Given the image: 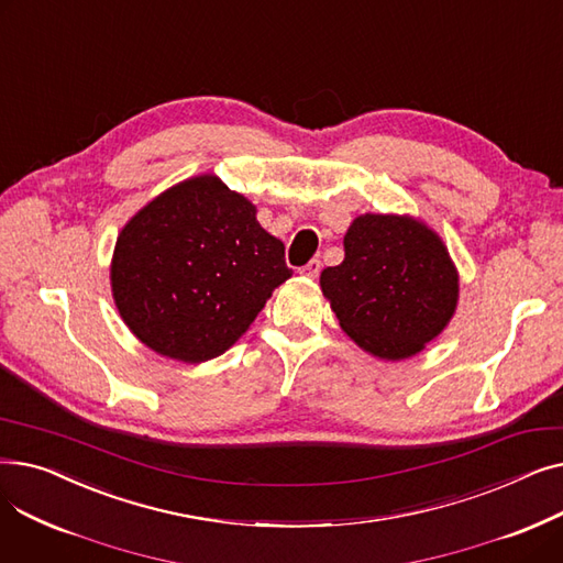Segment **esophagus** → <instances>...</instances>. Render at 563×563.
<instances>
[{
    "label": "esophagus",
    "mask_w": 563,
    "mask_h": 563,
    "mask_svg": "<svg viewBox=\"0 0 563 563\" xmlns=\"http://www.w3.org/2000/svg\"><path fill=\"white\" fill-rule=\"evenodd\" d=\"M319 272H321V262L319 260H310L306 266H301V269H299V274L308 276V278H317Z\"/></svg>",
    "instance_id": "esophagus-1"
}]
</instances>
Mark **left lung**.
I'll use <instances>...</instances> for the list:
<instances>
[{
  "label": "left lung",
  "mask_w": 563,
  "mask_h": 563,
  "mask_svg": "<svg viewBox=\"0 0 563 563\" xmlns=\"http://www.w3.org/2000/svg\"><path fill=\"white\" fill-rule=\"evenodd\" d=\"M342 331L380 361L420 353L452 321L459 272L445 242L408 214H361L344 260L319 276Z\"/></svg>",
  "instance_id": "left-lung-1"
}]
</instances>
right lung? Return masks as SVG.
Segmentation results:
<instances>
[{"label": "right lung", "instance_id": "add662e5", "mask_svg": "<svg viewBox=\"0 0 563 563\" xmlns=\"http://www.w3.org/2000/svg\"><path fill=\"white\" fill-rule=\"evenodd\" d=\"M255 214L205 173L162 191L118 232L113 303L147 349L189 365L212 361L291 278L283 242Z\"/></svg>", "mask_w": 563, "mask_h": 563}]
</instances>
